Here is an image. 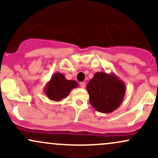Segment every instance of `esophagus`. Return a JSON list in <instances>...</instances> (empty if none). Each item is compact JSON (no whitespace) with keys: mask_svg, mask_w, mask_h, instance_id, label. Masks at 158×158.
Masks as SVG:
<instances>
[{"mask_svg":"<svg viewBox=\"0 0 158 158\" xmlns=\"http://www.w3.org/2000/svg\"><path fill=\"white\" fill-rule=\"evenodd\" d=\"M80 87L81 88H84L85 87V82H80Z\"/></svg>","mask_w":158,"mask_h":158,"instance_id":"esophagus-1","label":"esophagus"}]
</instances>
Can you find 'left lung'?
<instances>
[{"instance_id": "1", "label": "left lung", "mask_w": 158, "mask_h": 158, "mask_svg": "<svg viewBox=\"0 0 158 158\" xmlns=\"http://www.w3.org/2000/svg\"><path fill=\"white\" fill-rule=\"evenodd\" d=\"M89 100L96 110L108 114L120 106L126 88L124 82L114 73L97 72L87 85Z\"/></svg>"}]
</instances>
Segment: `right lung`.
Wrapping results in <instances>:
<instances>
[{
	"mask_svg": "<svg viewBox=\"0 0 158 158\" xmlns=\"http://www.w3.org/2000/svg\"><path fill=\"white\" fill-rule=\"evenodd\" d=\"M78 83L74 80H68L64 74L55 73L44 87V93L49 99L59 102L66 98L72 89L77 88Z\"/></svg>",
	"mask_w": 158,
	"mask_h": 158,
	"instance_id": "add662e5",
	"label": "right lung"
}]
</instances>
